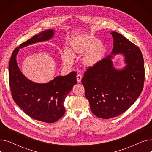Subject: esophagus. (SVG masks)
<instances>
[{"instance_id":"esophagus-1","label":"esophagus","mask_w":152,"mask_h":152,"mask_svg":"<svg viewBox=\"0 0 152 152\" xmlns=\"http://www.w3.org/2000/svg\"><path fill=\"white\" fill-rule=\"evenodd\" d=\"M76 79H77V83H80L81 79H82V76L81 75H77L76 76Z\"/></svg>"}]
</instances>
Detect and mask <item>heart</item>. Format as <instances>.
Returning <instances> with one entry per match:
<instances>
[{
	"instance_id": "b5f03b06",
	"label": "heart",
	"mask_w": 152,
	"mask_h": 152,
	"mask_svg": "<svg viewBox=\"0 0 152 152\" xmlns=\"http://www.w3.org/2000/svg\"><path fill=\"white\" fill-rule=\"evenodd\" d=\"M69 50L66 49L61 55L65 65H71L73 57L83 55L82 63L84 66L92 67L99 63L104 58L107 47L95 37L89 34L75 36L69 42Z\"/></svg>"
}]
</instances>
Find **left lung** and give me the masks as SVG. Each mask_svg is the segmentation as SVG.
I'll return each mask as SVG.
<instances>
[{"label": "left lung", "instance_id": "1", "mask_svg": "<svg viewBox=\"0 0 152 152\" xmlns=\"http://www.w3.org/2000/svg\"><path fill=\"white\" fill-rule=\"evenodd\" d=\"M113 48L111 55L97 65L89 67L82 78L85 95L92 113L109 119L123 113L140 95L145 79L144 61L139 48L122 34L111 32ZM125 56L126 66L113 67L112 54Z\"/></svg>", "mask_w": 152, "mask_h": 152}]
</instances>
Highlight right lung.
<instances>
[{
  "label": "right lung",
  "mask_w": 152,
  "mask_h": 152,
  "mask_svg": "<svg viewBox=\"0 0 152 152\" xmlns=\"http://www.w3.org/2000/svg\"><path fill=\"white\" fill-rule=\"evenodd\" d=\"M53 34V29L45 30L20 44L13 52L9 66L10 87L15 103L31 118L48 123L58 121L65 114L63 102L77 83L76 73L73 71L65 76H57L45 84L36 83L23 75L16 57L21 48L48 41Z\"/></svg>",
  "instance_id": "obj_1"
}]
</instances>
